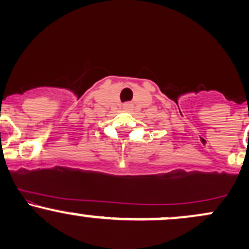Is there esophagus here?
<instances>
[{
	"instance_id": "obj_1",
	"label": "esophagus",
	"mask_w": 249,
	"mask_h": 249,
	"mask_svg": "<svg viewBox=\"0 0 249 249\" xmlns=\"http://www.w3.org/2000/svg\"><path fill=\"white\" fill-rule=\"evenodd\" d=\"M132 108H133L132 103H125V104L123 105V110L124 111H131Z\"/></svg>"
}]
</instances>
